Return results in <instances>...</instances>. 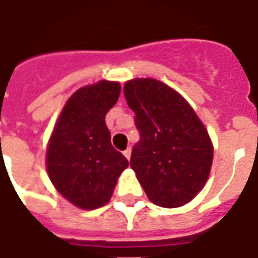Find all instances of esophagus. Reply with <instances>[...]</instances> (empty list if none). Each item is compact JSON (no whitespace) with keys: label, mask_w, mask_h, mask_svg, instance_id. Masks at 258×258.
<instances>
[{"label":"esophagus","mask_w":258,"mask_h":258,"mask_svg":"<svg viewBox=\"0 0 258 258\" xmlns=\"http://www.w3.org/2000/svg\"><path fill=\"white\" fill-rule=\"evenodd\" d=\"M123 154H124V157L127 158V159H128L130 161V158H131V149H127V150H124V151H123Z\"/></svg>","instance_id":"34e87169"}]
</instances>
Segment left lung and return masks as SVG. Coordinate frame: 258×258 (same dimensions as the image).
Instances as JSON below:
<instances>
[{
    "label": "left lung",
    "instance_id": "1",
    "mask_svg": "<svg viewBox=\"0 0 258 258\" xmlns=\"http://www.w3.org/2000/svg\"><path fill=\"white\" fill-rule=\"evenodd\" d=\"M123 91L141 134L131 169L153 204L183 206L202 190L212 169L213 145L204 123L179 93L159 80L134 79Z\"/></svg>",
    "mask_w": 258,
    "mask_h": 258
}]
</instances>
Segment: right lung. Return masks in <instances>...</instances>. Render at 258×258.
<instances>
[{"mask_svg": "<svg viewBox=\"0 0 258 258\" xmlns=\"http://www.w3.org/2000/svg\"><path fill=\"white\" fill-rule=\"evenodd\" d=\"M120 95L117 82L78 89L64 105L46 150V170L60 194L78 208L92 210L112 197L128 161L111 145L105 115Z\"/></svg>", "mask_w": 258, "mask_h": 258, "instance_id": "1", "label": "right lung"}]
</instances>
